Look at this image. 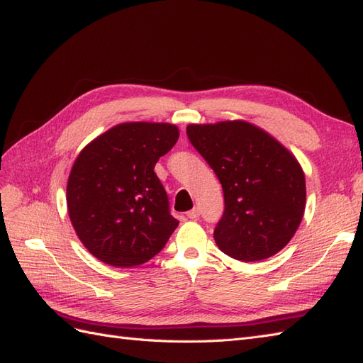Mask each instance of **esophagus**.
<instances>
[{
  "label": "esophagus",
  "mask_w": 363,
  "mask_h": 363,
  "mask_svg": "<svg viewBox=\"0 0 363 363\" xmlns=\"http://www.w3.org/2000/svg\"><path fill=\"white\" fill-rule=\"evenodd\" d=\"M199 217H200V209H199V208H194V209H191V211L188 212V218L196 220V218H199Z\"/></svg>",
  "instance_id": "1"
}]
</instances>
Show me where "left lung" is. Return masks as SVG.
I'll list each match as a JSON object with an SVG mask.
<instances>
[{
    "label": "left lung",
    "mask_w": 363,
    "mask_h": 363,
    "mask_svg": "<svg viewBox=\"0 0 363 363\" xmlns=\"http://www.w3.org/2000/svg\"><path fill=\"white\" fill-rule=\"evenodd\" d=\"M188 138L222 183L225 211L214 229L229 257L257 262L281 251L306 205L305 174L288 149L243 120L189 125Z\"/></svg>",
    "instance_id": "1"
}]
</instances>
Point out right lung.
<instances>
[{"mask_svg":"<svg viewBox=\"0 0 363 363\" xmlns=\"http://www.w3.org/2000/svg\"><path fill=\"white\" fill-rule=\"evenodd\" d=\"M179 135L169 123H121L78 154L67 180V212L100 262L132 268L151 260L179 226L154 172Z\"/></svg>","mask_w":363,"mask_h":363,"instance_id":"obj_1","label":"right lung"}]
</instances>
